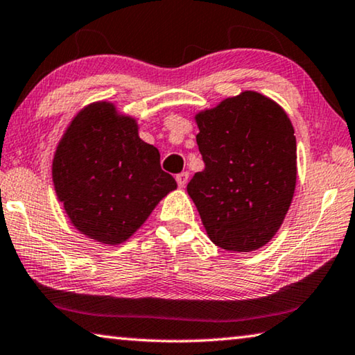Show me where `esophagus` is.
<instances>
[{
  "instance_id": "34e87169",
  "label": "esophagus",
  "mask_w": 355,
  "mask_h": 355,
  "mask_svg": "<svg viewBox=\"0 0 355 355\" xmlns=\"http://www.w3.org/2000/svg\"><path fill=\"white\" fill-rule=\"evenodd\" d=\"M188 178H189V173H188V172H182V173H178V175H177V183H178V187H180V188H184V187H187Z\"/></svg>"
}]
</instances>
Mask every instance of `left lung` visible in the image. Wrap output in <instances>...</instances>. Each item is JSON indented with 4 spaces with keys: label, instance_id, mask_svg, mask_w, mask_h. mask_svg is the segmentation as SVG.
I'll return each mask as SVG.
<instances>
[{
    "label": "left lung",
    "instance_id": "8db88e82",
    "mask_svg": "<svg viewBox=\"0 0 355 355\" xmlns=\"http://www.w3.org/2000/svg\"><path fill=\"white\" fill-rule=\"evenodd\" d=\"M205 168L188 194L208 239L226 251L262 248L283 224L297 182V144L275 101L243 92L196 115Z\"/></svg>",
    "mask_w": 355,
    "mask_h": 355
}]
</instances>
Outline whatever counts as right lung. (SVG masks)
Masks as SVG:
<instances>
[{
    "label": "right lung",
    "instance_id": "add662e5",
    "mask_svg": "<svg viewBox=\"0 0 355 355\" xmlns=\"http://www.w3.org/2000/svg\"><path fill=\"white\" fill-rule=\"evenodd\" d=\"M52 180L72 226L104 245L126 241L177 189L159 151L139 137L136 118L105 101L72 118L53 155Z\"/></svg>",
    "mask_w": 355,
    "mask_h": 355
}]
</instances>
